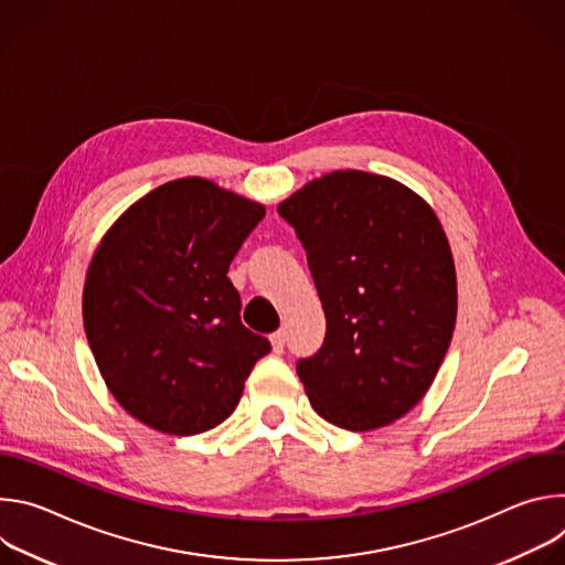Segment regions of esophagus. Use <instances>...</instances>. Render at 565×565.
I'll return each mask as SVG.
<instances>
[{"label":"esophagus","instance_id":"obj_1","mask_svg":"<svg viewBox=\"0 0 565 565\" xmlns=\"http://www.w3.org/2000/svg\"><path fill=\"white\" fill-rule=\"evenodd\" d=\"M270 342H273V349H275L277 353L284 351V347H286V333H284V331L273 333V335H270Z\"/></svg>","mask_w":565,"mask_h":565}]
</instances>
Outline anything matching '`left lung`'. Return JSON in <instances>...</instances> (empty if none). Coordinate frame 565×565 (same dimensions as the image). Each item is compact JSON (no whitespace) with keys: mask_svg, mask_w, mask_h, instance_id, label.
<instances>
[{"mask_svg":"<svg viewBox=\"0 0 565 565\" xmlns=\"http://www.w3.org/2000/svg\"><path fill=\"white\" fill-rule=\"evenodd\" d=\"M277 212L295 227L327 315L321 349L297 362L312 409L349 431L412 412L456 327V268L434 210L360 170L310 181Z\"/></svg>","mask_w":565,"mask_h":565,"instance_id":"left-lung-1","label":"left lung"}]
</instances>
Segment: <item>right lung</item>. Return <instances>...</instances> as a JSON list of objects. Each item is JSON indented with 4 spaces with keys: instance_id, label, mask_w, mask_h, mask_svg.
Listing matches in <instances>:
<instances>
[{
    "instance_id": "obj_1",
    "label": "right lung",
    "mask_w": 565,
    "mask_h": 565,
    "mask_svg": "<svg viewBox=\"0 0 565 565\" xmlns=\"http://www.w3.org/2000/svg\"><path fill=\"white\" fill-rule=\"evenodd\" d=\"M266 207L205 179L136 201L89 264L83 319L96 364L142 425L194 436L221 425L270 342L241 324L227 268Z\"/></svg>"
}]
</instances>
